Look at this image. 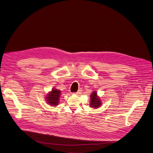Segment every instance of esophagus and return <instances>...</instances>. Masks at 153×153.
Segmentation results:
<instances>
[{
    "label": "esophagus",
    "mask_w": 153,
    "mask_h": 153,
    "mask_svg": "<svg viewBox=\"0 0 153 153\" xmlns=\"http://www.w3.org/2000/svg\"><path fill=\"white\" fill-rule=\"evenodd\" d=\"M82 88H79V89L78 90V91L76 92V93L77 95H80V94H81V93H82Z\"/></svg>",
    "instance_id": "34e87169"
}]
</instances>
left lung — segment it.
Listing matches in <instances>:
<instances>
[{
  "label": "left lung",
  "instance_id": "8db88e82",
  "mask_svg": "<svg viewBox=\"0 0 153 153\" xmlns=\"http://www.w3.org/2000/svg\"><path fill=\"white\" fill-rule=\"evenodd\" d=\"M91 102L90 107L93 108H98L101 105V100L100 98L97 96V93L96 91H93L90 95Z\"/></svg>",
  "mask_w": 153,
  "mask_h": 153
}]
</instances>
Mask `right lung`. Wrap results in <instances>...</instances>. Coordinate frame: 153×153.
Here are the masks:
<instances>
[{
	"label": "right lung",
	"mask_w": 153,
	"mask_h": 153,
	"mask_svg": "<svg viewBox=\"0 0 153 153\" xmlns=\"http://www.w3.org/2000/svg\"><path fill=\"white\" fill-rule=\"evenodd\" d=\"M61 92L60 90L53 88L52 91L46 97V102L52 106H56L58 104Z\"/></svg>",
	"instance_id": "1"
}]
</instances>
